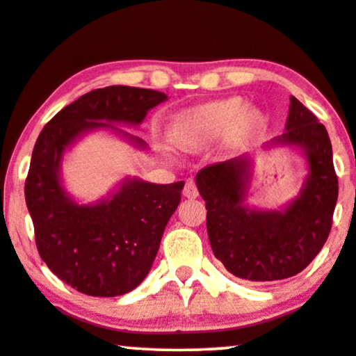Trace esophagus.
Wrapping results in <instances>:
<instances>
[{
	"instance_id": "esophagus-1",
	"label": "esophagus",
	"mask_w": 356,
	"mask_h": 356,
	"mask_svg": "<svg viewBox=\"0 0 356 356\" xmlns=\"http://www.w3.org/2000/svg\"><path fill=\"white\" fill-rule=\"evenodd\" d=\"M184 195H186L187 198H197L198 197V188L195 186V182L192 181H187L186 182V187H184Z\"/></svg>"
}]
</instances>
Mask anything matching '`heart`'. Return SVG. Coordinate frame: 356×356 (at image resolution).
Listing matches in <instances>:
<instances>
[{
  "mask_svg": "<svg viewBox=\"0 0 356 356\" xmlns=\"http://www.w3.org/2000/svg\"><path fill=\"white\" fill-rule=\"evenodd\" d=\"M257 120L259 117L254 112L245 113V104L241 99L210 102L177 118L174 140L186 149L205 148L229 135L239 123L254 127Z\"/></svg>",
  "mask_w": 356,
  "mask_h": 356,
  "instance_id": "obj_1",
  "label": "heart"
}]
</instances>
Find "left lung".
I'll list each match as a JSON object with an SVG mask.
<instances>
[{
	"mask_svg": "<svg viewBox=\"0 0 356 356\" xmlns=\"http://www.w3.org/2000/svg\"><path fill=\"white\" fill-rule=\"evenodd\" d=\"M270 143L305 149L309 164L305 187L285 211L243 205L250 177L248 158L210 164L195 177L213 254L227 272L250 282L283 280L302 272L329 238L339 197L329 134L295 96L286 130Z\"/></svg>",
	"mask_w": 356,
	"mask_h": 356,
	"instance_id": "left-lung-1",
	"label": "left lung"
}]
</instances>
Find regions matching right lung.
Returning a JSON list of instances; mask_svg holds the SVG:
<instances>
[{
	"label": "right lung",
	"instance_id": "add662e5",
	"mask_svg": "<svg viewBox=\"0 0 356 356\" xmlns=\"http://www.w3.org/2000/svg\"><path fill=\"white\" fill-rule=\"evenodd\" d=\"M153 89L108 86L84 94L44 127L32 151L26 203L40 257L60 280L89 296H120L140 285L158 254L169 218L181 202L184 182L149 184L127 179L97 205H78L60 184L65 149L84 131H120L145 148L138 136L106 122L138 125L165 101Z\"/></svg>",
	"mask_w": 356,
	"mask_h": 356
}]
</instances>
